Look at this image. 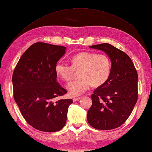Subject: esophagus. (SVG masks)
Masks as SVG:
<instances>
[{"instance_id":"1","label":"esophagus","mask_w":152,"mask_h":152,"mask_svg":"<svg viewBox=\"0 0 152 152\" xmlns=\"http://www.w3.org/2000/svg\"><path fill=\"white\" fill-rule=\"evenodd\" d=\"M82 99V96H79V97H76V98H73V101L75 102V101H79V100H80Z\"/></svg>"}]
</instances>
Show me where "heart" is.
<instances>
[{
	"label": "heart",
	"instance_id": "1",
	"mask_svg": "<svg viewBox=\"0 0 152 152\" xmlns=\"http://www.w3.org/2000/svg\"><path fill=\"white\" fill-rule=\"evenodd\" d=\"M71 65L63 61H58L55 70L58 76L66 83H69L80 71L81 78L70 83L67 86L72 96H78L88 91L92 85L99 87L108 80L111 72V61L103 53L82 52L77 53L71 59Z\"/></svg>",
	"mask_w": 152,
	"mask_h": 152
}]
</instances>
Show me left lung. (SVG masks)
<instances>
[{
	"label": "left lung",
	"mask_w": 152,
	"mask_h": 152,
	"mask_svg": "<svg viewBox=\"0 0 152 152\" xmlns=\"http://www.w3.org/2000/svg\"><path fill=\"white\" fill-rule=\"evenodd\" d=\"M89 47L106 53L112 67L108 80L91 95L88 121L96 129H114L124 124L137 103L138 74L128 55L112 45L104 43Z\"/></svg>",
	"instance_id": "8db88e82"
}]
</instances>
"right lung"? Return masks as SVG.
Segmentation results:
<instances>
[{
    "label": "right lung",
    "mask_w": 152,
    "mask_h": 152,
    "mask_svg": "<svg viewBox=\"0 0 152 152\" xmlns=\"http://www.w3.org/2000/svg\"><path fill=\"white\" fill-rule=\"evenodd\" d=\"M66 48L37 42L28 48L12 75L14 98L23 117L32 127L51 133L62 129L72 99L56 98L66 90L57 82L55 66Z\"/></svg>",
    "instance_id": "obj_1"
}]
</instances>
